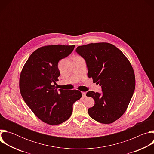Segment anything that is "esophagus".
Masks as SVG:
<instances>
[{
  "label": "esophagus",
  "instance_id": "34e87169",
  "mask_svg": "<svg viewBox=\"0 0 154 154\" xmlns=\"http://www.w3.org/2000/svg\"><path fill=\"white\" fill-rule=\"evenodd\" d=\"M82 97L83 98L86 97V93L85 92H82Z\"/></svg>",
  "mask_w": 154,
  "mask_h": 154
}]
</instances>
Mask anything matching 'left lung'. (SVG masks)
<instances>
[{
    "label": "left lung",
    "instance_id": "left-lung-1",
    "mask_svg": "<svg viewBox=\"0 0 154 154\" xmlns=\"http://www.w3.org/2000/svg\"><path fill=\"white\" fill-rule=\"evenodd\" d=\"M76 52L86 62L88 76L102 87L101 94L86 93L95 101L88 110L90 116L102 124L113 123L127 110L135 91L132 66L122 51L110 43H90L78 46Z\"/></svg>",
    "mask_w": 154,
    "mask_h": 154
}]
</instances>
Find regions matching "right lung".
Returning a JSON list of instances; mask_svg holds the SVG:
<instances>
[{
	"label": "right lung",
	"mask_w": 154,
	"mask_h": 154,
	"mask_svg": "<svg viewBox=\"0 0 154 154\" xmlns=\"http://www.w3.org/2000/svg\"><path fill=\"white\" fill-rule=\"evenodd\" d=\"M74 47L60 45L41 47L30 55L20 72L22 97L32 112L49 125L68 120L73 103L82 96L79 90H57L55 87L60 74L58 61L68 57Z\"/></svg>",
	"instance_id": "1"
}]
</instances>
